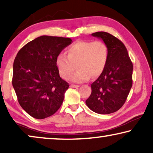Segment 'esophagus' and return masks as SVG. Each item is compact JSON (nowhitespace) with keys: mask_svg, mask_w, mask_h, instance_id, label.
<instances>
[{"mask_svg":"<svg viewBox=\"0 0 153 153\" xmlns=\"http://www.w3.org/2000/svg\"><path fill=\"white\" fill-rule=\"evenodd\" d=\"M70 87H71V88H79V85H74V84H72V85H70Z\"/></svg>","mask_w":153,"mask_h":153,"instance_id":"34e87169","label":"esophagus"}]
</instances>
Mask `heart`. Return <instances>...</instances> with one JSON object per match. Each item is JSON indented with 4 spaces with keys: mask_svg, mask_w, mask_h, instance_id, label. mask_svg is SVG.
I'll use <instances>...</instances> for the list:
<instances>
[{
    "mask_svg": "<svg viewBox=\"0 0 153 153\" xmlns=\"http://www.w3.org/2000/svg\"><path fill=\"white\" fill-rule=\"evenodd\" d=\"M68 56L58 54L56 64L62 79H69L77 64L79 70L72 80L81 83L91 78H96L103 72L108 61V49L103 41H78L68 49Z\"/></svg>",
    "mask_w": 153,
    "mask_h": 153,
    "instance_id": "1",
    "label": "heart"
}]
</instances>
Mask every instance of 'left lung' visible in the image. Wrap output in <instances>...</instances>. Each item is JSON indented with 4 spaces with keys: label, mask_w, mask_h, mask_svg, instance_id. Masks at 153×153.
<instances>
[{
    "label": "left lung",
    "mask_w": 153,
    "mask_h": 153,
    "mask_svg": "<svg viewBox=\"0 0 153 153\" xmlns=\"http://www.w3.org/2000/svg\"><path fill=\"white\" fill-rule=\"evenodd\" d=\"M103 40L108 49V61L103 72L91 84V94L85 100L90 109L109 114L120 109L132 86L133 65L122 42L106 32L92 34Z\"/></svg>",
    "instance_id": "8db88e82"
}]
</instances>
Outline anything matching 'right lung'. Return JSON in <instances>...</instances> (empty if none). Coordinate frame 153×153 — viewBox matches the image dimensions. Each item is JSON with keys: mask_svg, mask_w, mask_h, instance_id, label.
<instances>
[{"mask_svg": "<svg viewBox=\"0 0 153 153\" xmlns=\"http://www.w3.org/2000/svg\"><path fill=\"white\" fill-rule=\"evenodd\" d=\"M72 42L69 37L42 35L16 54L12 85L20 106L33 118L51 116L61 106L70 85L60 76L56 59Z\"/></svg>", "mask_w": 153, "mask_h": 153, "instance_id": "obj_1", "label": "right lung"}]
</instances>
